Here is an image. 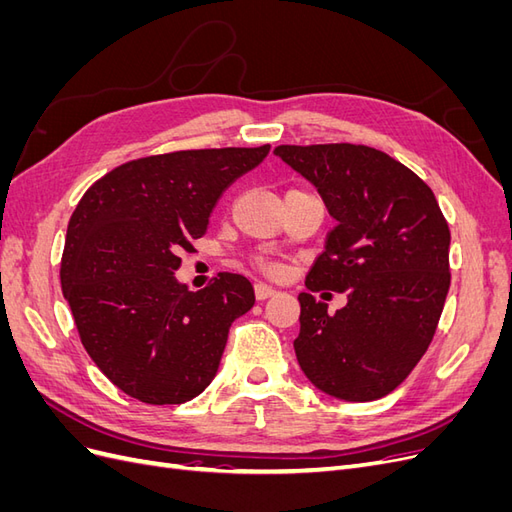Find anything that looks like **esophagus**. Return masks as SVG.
Masks as SVG:
<instances>
[{
    "label": "esophagus",
    "mask_w": 512,
    "mask_h": 512,
    "mask_svg": "<svg viewBox=\"0 0 512 512\" xmlns=\"http://www.w3.org/2000/svg\"><path fill=\"white\" fill-rule=\"evenodd\" d=\"M277 290L273 286H267V284H256V299L258 301H265L269 297H273Z\"/></svg>",
    "instance_id": "obj_1"
}]
</instances>
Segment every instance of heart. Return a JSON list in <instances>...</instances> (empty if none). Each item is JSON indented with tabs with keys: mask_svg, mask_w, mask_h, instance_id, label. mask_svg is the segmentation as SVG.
Returning a JSON list of instances; mask_svg holds the SVG:
<instances>
[{
	"mask_svg": "<svg viewBox=\"0 0 512 512\" xmlns=\"http://www.w3.org/2000/svg\"><path fill=\"white\" fill-rule=\"evenodd\" d=\"M265 269H267L269 273H280V265H275V262H267Z\"/></svg>",
	"mask_w": 512,
	"mask_h": 512,
	"instance_id": "heart-1",
	"label": "heart"
}]
</instances>
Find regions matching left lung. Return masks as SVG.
I'll use <instances>...</instances> for the list:
<instances>
[{"instance_id":"1","label":"left lung","mask_w":512,"mask_h":512,"mask_svg":"<svg viewBox=\"0 0 512 512\" xmlns=\"http://www.w3.org/2000/svg\"><path fill=\"white\" fill-rule=\"evenodd\" d=\"M335 218L305 286L346 292L335 314L301 292L294 339L303 374L346 401L395 391L427 352L451 286V230L429 185L365 145H280Z\"/></svg>"}]
</instances>
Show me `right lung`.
Wrapping results in <instances>:
<instances>
[{
    "instance_id": "add662e5",
    "label": "right lung",
    "mask_w": 512,
    "mask_h": 512,
    "mask_svg": "<svg viewBox=\"0 0 512 512\" xmlns=\"http://www.w3.org/2000/svg\"><path fill=\"white\" fill-rule=\"evenodd\" d=\"M271 145L188 149L113 168L76 205L61 256V290L102 374L151 406L183 404L218 374L228 329L256 297L250 280L220 273L203 290L179 284L228 185Z\"/></svg>"
}]
</instances>
